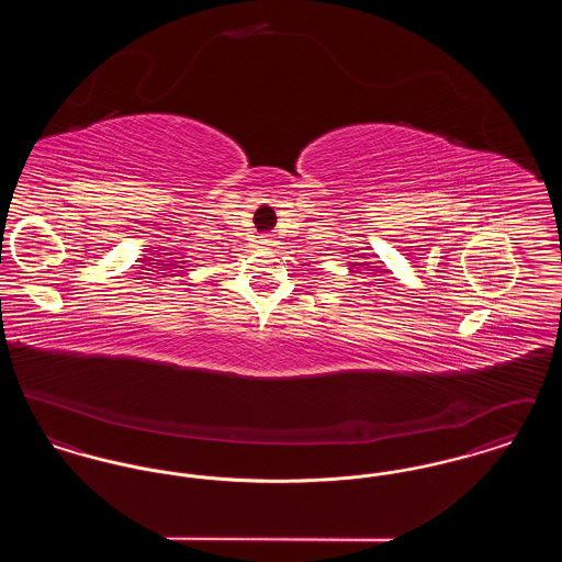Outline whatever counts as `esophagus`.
Returning a JSON list of instances; mask_svg holds the SVG:
<instances>
[{"label": "esophagus", "instance_id": "1", "mask_svg": "<svg viewBox=\"0 0 562 562\" xmlns=\"http://www.w3.org/2000/svg\"><path fill=\"white\" fill-rule=\"evenodd\" d=\"M259 241H261V244H268V246H271V244H273V236L263 234V236H259Z\"/></svg>", "mask_w": 562, "mask_h": 562}]
</instances>
